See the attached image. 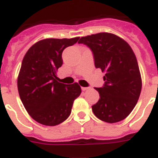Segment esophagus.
Instances as JSON below:
<instances>
[{
  "mask_svg": "<svg viewBox=\"0 0 158 158\" xmlns=\"http://www.w3.org/2000/svg\"><path fill=\"white\" fill-rule=\"evenodd\" d=\"M89 89V87H81V89L83 90V91H85V90H87Z\"/></svg>",
  "mask_w": 158,
  "mask_h": 158,
  "instance_id": "obj_1",
  "label": "esophagus"
}]
</instances>
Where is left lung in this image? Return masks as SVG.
I'll list each match as a JSON object with an SVG mask.
<instances>
[{"instance_id":"8db88e82","label":"left lung","mask_w":158,"mask_h":158,"mask_svg":"<svg viewBox=\"0 0 158 158\" xmlns=\"http://www.w3.org/2000/svg\"><path fill=\"white\" fill-rule=\"evenodd\" d=\"M89 48L94 65L105 72L98 103L92 106L94 115L103 122L114 123L126 118L138 103L142 79L132 48L114 34L98 33L81 37L78 42Z\"/></svg>"}]
</instances>
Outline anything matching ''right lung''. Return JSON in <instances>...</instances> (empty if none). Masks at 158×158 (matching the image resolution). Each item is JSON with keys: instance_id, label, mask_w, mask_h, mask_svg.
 I'll use <instances>...</instances> for the list:
<instances>
[{"instance_id": "1", "label": "right lung", "mask_w": 158, "mask_h": 158, "mask_svg": "<svg viewBox=\"0 0 158 158\" xmlns=\"http://www.w3.org/2000/svg\"><path fill=\"white\" fill-rule=\"evenodd\" d=\"M79 39L42 40L24 56L17 79L18 92L26 111L40 124L55 126L63 123L70 115L74 99L81 94L77 83L69 85L55 80L56 70L63 64L64 50Z\"/></svg>"}]
</instances>
